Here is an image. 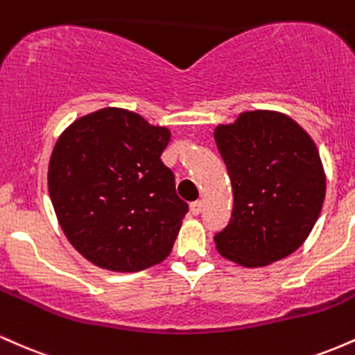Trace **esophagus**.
Segmentation results:
<instances>
[{"instance_id": "obj_1", "label": "esophagus", "mask_w": 355, "mask_h": 355, "mask_svg": "<svg viewBox=\"0 0 355 355\" xmlns=\"http://www.w3.org/2000/svg\"><path fill=\"white\" fill-rule=\"evenodd\" d=\"M202 209H203V203L200 202V200H197V202H191L190 203V211L193 215H198L202 211Z\"/></svg>"}]
</instances>
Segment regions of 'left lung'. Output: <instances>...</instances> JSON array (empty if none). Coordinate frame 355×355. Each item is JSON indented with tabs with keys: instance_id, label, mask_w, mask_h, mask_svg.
<instances>
[{
	"instance_id": "8db88e82",
	"label": "left lung",
	"mask_w": 355,
	"mask_h": 355,
	"mask_svg": "<svg viewBox=\"0 0 355 355\" xmlns=\"http://www.w3.org/2000/svg\"><path fill=\"white\" fill-rule=\"evenodd\" d=\"M234 190L220 255L243 267L285 259L309 237L325 197V173L309 133L279 112H245L215 128Z\"/></svg>"
}]
</instances>
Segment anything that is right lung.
<instances>
[{
  "label": "right lung",
  "instance_id": "add662e5",
  "mask_svg": "<svg viewBox=\"0 0 355 355\" xmlns=\"http://www.w3.org/2000/svg\"><path fill=\"white\" fill-rule=\"evenodd\" d=\"M168 141V128L123 108H101L61 133L48 191L61 230L92 263L138 272L172 252L189 205L160 160Z\"/></svg>",
  "mask_w": 355,
  "mask_h": 355
}]
</instances>
